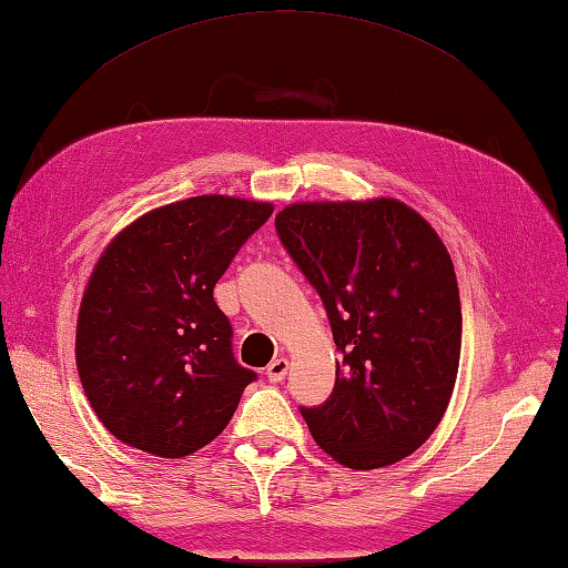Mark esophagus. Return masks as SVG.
<instances>
[{
    "label": "esophagus",
    "instance_id": "34e87169",
    "mask_svg": "<svg viewBox=\"0 0 568 568\" xmlns=\"http://www.w3.org/2000/svg\"><path fill=\"white\" fill-rule=\"evenodd\" d=\"M286 372H290V362H286L284 356H278V359L266 366V379L272 384H278L286 376Z\"/></svg>",
    "mask_w": 568,
    "mask_h": 568
}]
</instances>
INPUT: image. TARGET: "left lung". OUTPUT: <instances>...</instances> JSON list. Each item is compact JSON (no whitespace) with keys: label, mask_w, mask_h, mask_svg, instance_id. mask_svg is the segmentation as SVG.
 Masks as SVG:
<instances>
[{"label":"left lung","mask_w":568,"mask_h":568,"mask_svg":"<svg viewBox=\"0 0 568 568\" xmlns=\"http://www.w3.org/2000/svg\"><path fill=\"white\" fill-rule=\"evenodd\" d=\"M278 242L326 310L336 382L300 406L316 444L349 469H379L429 439L449 406L462 354L452 256L396 199L292 204Z\"/></svg>","instance_id":"8db88e82"}]
</instances>
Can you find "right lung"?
Wrapping results in <instances>:
<instances>
[{
  "label": "right lung",
  "instance_id": "obj_1",
  "mask_svg": "<svg viewBox=\"0 0 568 568\" xmlns=\"http://www.w3.org/2000/svg\"><path fill=\"white\" fill-rule=\"evenodd\" d=\"M274 206L192 196L136 219L99 258L77 324V369L99 419L179 459L232 419L256 372L234 359L214 286Z\"/></svg>",
  "mask_w": 568,
  "mask_h": 568
}]
</instances>
